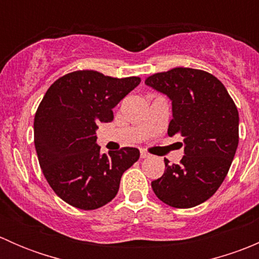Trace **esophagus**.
I'll return each instance as SVG.
<instances>
[{
  "label": "esophagus",
  "instance_id": "1",
  "mask_svg": "<svg viewBox=\"0 0 259 259\" xmlns=\"http://www.w3.org/2000/svg\"><path fill=\"white\" fill-rule=\"evenodd\" d=\"M149 156H150V154L146 153L145 150L140 151V158H142V159H146V158H149Z\"/></svg>",
  "mask_w": 259,
  "mask_h": 259
}]
</instances>
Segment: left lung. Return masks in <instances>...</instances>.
<instances>
[{
  "label": "left lung",
  "instance_id": "left-lung-1",
  "mask_svg": "<svg viewBox=\"0 0 259 259\" xmlns=\"http://www.w3.org/2000/svg\"><path fill=\"white\" fill-rule=\"evenodd\" d=\"M171 101L168 135H180L184 156L165 161L163 177L151 182L156 197L174 208H192L208 200L228 174L239 142V116L228 91L202 70L176 67L145 80Z\"/></svg>",
  "mask_w": 259,
  "mask_h": 259
}]
</instances>
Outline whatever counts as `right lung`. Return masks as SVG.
<instances>
[{
	"label": "right lung",
	"instance_id": "1",
	"mask_svg": "<svg viewBox=\"0 0 259 259\" xmlns=\"http://www.w3.org/2000/svg\"><path fill=\"white\" fill-rule=\"evenodd\" d=\"M140 81L82 70L60 77L46 91L33 121L35 148L50 187L67 204L83 210L108 204L124 171L139 159L137 148L101 154L96 129L113 121V109Z\"/></svg>",
	"mask_w": 259,
	"mask_h": 259
}]
</instances>
